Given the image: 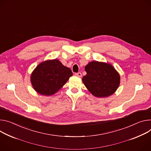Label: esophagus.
I'll return each instance as SVG.
<instances>
[{"label": "esophagus", "mask_w": 151, "mask_h": 151, "mask_svg": "<svg viewBox=\"0 0 151 151\" xmlns=\"http://www.w3.org/2000/svg\"><path fill=\"white\" fill-rule=\"evenodd\" d=\"M75 75L77 76H79V77H81V76H82V74H81V73H80V72L76 73H75Z\"/></svg>", "instance_id": "34e87169"}]
</instances>
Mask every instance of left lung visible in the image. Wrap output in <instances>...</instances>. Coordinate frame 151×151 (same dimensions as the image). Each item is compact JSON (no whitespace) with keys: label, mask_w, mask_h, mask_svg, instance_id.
I'll use <instances>...</instances> for the list:
<instances>
[{"label":"left lung","mask_w":151,"mask_h":151,"mask_svg":"<svg viewBox=\"0 0 151 151\" xmlns=\"http://www.w3.org/2000/svg\"><path fill=\"white\" fill-rule=\"evenodd\" d=\"M85 70L87 75L83 78V82L96 97L105 98L111 96L120 85V75L110 64L91 61L85 67Z\"/></svg>","instance_id":"8db88e82"}]
</instances>
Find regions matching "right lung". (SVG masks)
I'll return each instance as SVG.
<instances>
[{
    "mask_svg": "<svg viewBox=\"0 0 151 151\" xmlns=\"http://www.w3.org/2000/svg\"><path fill=\"white\" fill-rule=\"evenodd\" d=\"M72 75L70 68L59 60H47L36 67L31 74V82L38 93L50 96L61 88Z\"/></svg>",
    "mask_w": 151,
    "mask_h": 151,
    "instance_id": "obj_1",
    "label": "right lung"
}]
</instances>
